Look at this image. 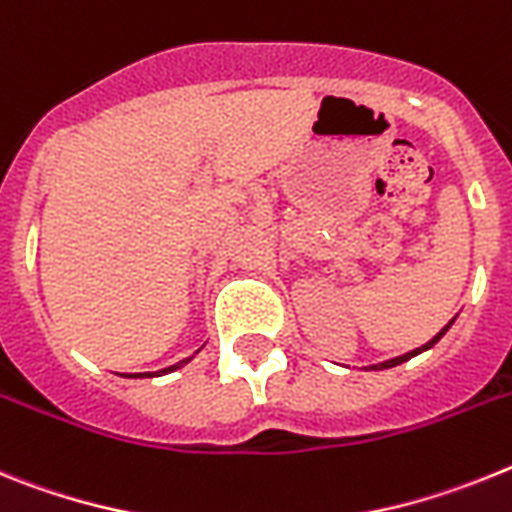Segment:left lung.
Masks as SVG:
<instances>
[{
	"label": "left lung",
	"mask_w": 512,
	"mask_h": 512,
	"mask_svg": "<svg viewBox=\"0 0 512 512\" xmlns=\"http://www.w3.org/2000/svg\"><path fill=\"white\" fill-rule=\"evenodd\" d=\"M451 322H453V319H451ZM451 322H448V324H446V327H443V330H441V332H438V335H435V337H433V340H430V342H425V345H422V348L412 350V353H404V355H399V358H394V361H386V363H379V366H373V368H391V366H399V363H404V361H410L412 355H417V353H422V350H428V348H433L435 342H438V340H441V337H443V335H446V330H448V327H451Z\"/></svg>",
	"instance_id": "1"
}]
</instances>
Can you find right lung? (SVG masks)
I'll use <instances>...</instances> for the list:
<instances>
[{
    "label": "right lung",
    "mask_w": 512,
    "mask_h": 512,
    "mask_svg": "<svg viewBox=\"0 0 512 512\" xmlns=\"http://www.w3.org/2000/svg\"><path fill=\"white\" fill-rule=\"evenodd\" d=\"M185 363H188V361H180V363H177V366H170V368H164V371H159V373H167V371H175V368H180V366H185ZM139 376H151V373H139Z\"/></svg>",
    "instance_id": "1"
}]
</instances>
